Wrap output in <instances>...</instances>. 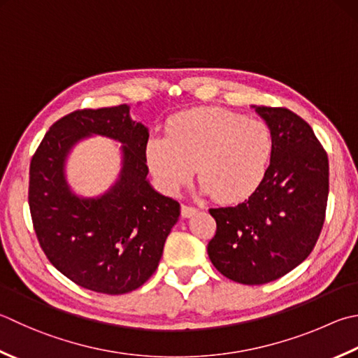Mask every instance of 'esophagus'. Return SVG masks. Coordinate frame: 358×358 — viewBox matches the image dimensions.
Returning a JSON list of instances; mask_svg holds the SVG:
<instances>
[{
	"label": "esophagus",
	"instance_id": "34e87169",
	"mask_svg": "<svg viewBox=\"0 0 358 358\" xmlns=\"http://www.w3.org/2000/svg\"><path fill=\"white\" fill-rule=\"evenodd\" d=\"M198 213V208L193 207V206H182L180 208V215L182 218H190L193 217V215Z\"/></svg>",
	"mask_w": 358,
	"mask_h": 358
}]
</instances>
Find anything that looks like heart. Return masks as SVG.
Listing matches in <instances>:
<instances>
[{
  "label": "heart",
  "mask_w": 358,
  "mask_h": 358,
  "mask_svg": "<svg viewBox=\"0 0 358 358\" xmlns=\"http://www.w3.org/2000/svg\"><path fill=\"white\" fill-rule=\"evenodd\" d=\"M273 150V134L263 121L221 107H198L168 120L166 136L146 141L145 160L166 193H178L198 166L202 193L235 204L262 185Z\"/></svg>",
  "instance_id": "b5f03b06"
}]
</instances>
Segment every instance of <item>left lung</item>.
<instances>
[{
    "label": "left lung",
    "mask_w": 358,
    "mask_h": 358,
    "mask_svg": "<svg viewBox=\"0 0 358 358\" xmlns=\"http://www.w3.org/2000/svg\"><path fill=\"white\" fill-rule=\"evenodd\" d=\"M273 134L262 185L235 207L210 208L217 234L207 252L227 279L260 285L304 262L324 224L329 160L304 120L282 107L252 106Z\"/></svg>",
    "instance_id": "1"
}]
</instances>
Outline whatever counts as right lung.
<instances>
[{
	"instance_id": "1",
	"label": "right lung",
	"mask_w": 358,
	"mask_h": 358,
	"mask_svg": "<svg viewBox=\"0 0 358 358\" xmlns=\"http://www.w3.org/2000/svg\"><path fill=\"white\" fill-rule=\"evenodd\" d=\"M131 107L76 110L45 134L29 168V208L46 257L74 284L104 294L137 289L159 266L180 215L178 201L154 190L145 146L150 131ZM104 136L122 146L116 182L83 197L66 179V162L80 141Z\"/></svg>"
}]
</instances>
